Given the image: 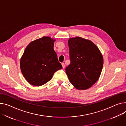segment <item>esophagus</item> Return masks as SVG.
I'll use <instances>...</instances> for the list:
<instances>
[{"mask_svg": "<svg viewBox=\"0 0 126 126\" xmlns=\"http://www.w3.org/2000/svg\"><path fill=\"white\" fill-rule=\"evenodd\" d=\"M61 65H62V66L63 68H65V64L63 63H62L61 64Z\"/></svg>", "mask_w": 126, "mask_h": 126, "instance_id": "esophagus-1", "label": "esophagus"}]
</instances>
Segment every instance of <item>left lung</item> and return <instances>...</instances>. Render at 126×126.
Returning <instances> with one entry per match:
<instances>
[{
	"label": "left lung",
	"mask_w": 126,
	"mask_h": 126,
	"mask_svg": "<svg viewBox=\"0 0 126 126\" xmlns=\"http://www.w3.org/2000/svg\"><path fill=\"white\" fill-rule=\"evenodd\" d=\"M70 64L65 69L70 82L78 90L94 85L101 74L103 58L98 47L91 40L76 37L68 41Z\"/></svg>",
	"instance_id": "obj_1"
}]
</instances>
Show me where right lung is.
<instances>
[{"label": "right lung", "instance_id": "1", "mask_svg": "<svg viewBox=\"0 0 126 126\" xmlns=\"http://www.w3.org/2000/svg\"><path fill=\"white\" fill-rule=\"evenodd\" d=\"M55 39L44 36L27 46L20 60L21 72L31 85L40 86L51 80L62 66L54 49Z\"/></svg>", "mask_w": 126, "mask_h": 126}]
</instances>
